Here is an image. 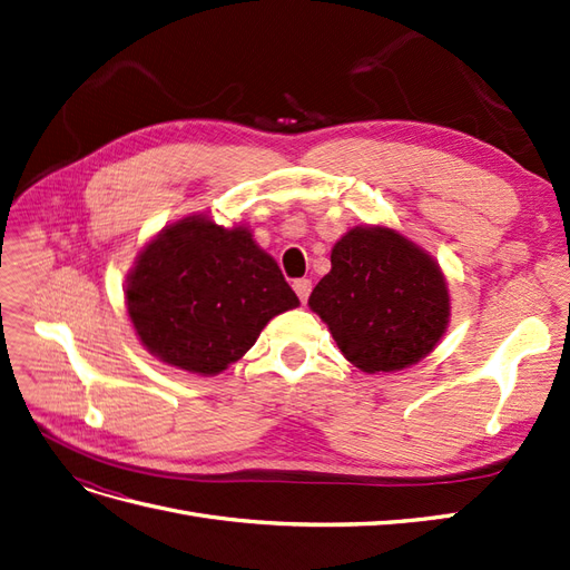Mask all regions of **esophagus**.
Masks as SVG:
<instances>
[{
    "label": "esophagus",
    "mask_w": 570,
    "mask_h": 570,
    "mask_svg": "<svg viewBox=\"0 0 570 570\" xmlns=\"http://www.w3.org/2000/svg\"><path fill=\"white\" fill-rule=\"evenodd\" d=\"M292 287H295V292H297V297L302 299V304H306L308 295H312V281H308V278H299V281L292 283Z\"/></svg>",
    "instance_id": "34e87169"
}]
</instances>
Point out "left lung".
<instances>
[{
	"label": "left lung",
	"mask_w": 570,
	"mask_h": 570,
	"mask_svg": "<svg viewBox=\"0 0 570 570\" xmlns=\"http://www.w3.org/2000/svg\"><path fill=\"white\" fill-rule=\"evenodd\" d=\"M331 264L308 306L356 368L400 371L433 352L450 318L433 258L390 228H354L333 247Z\"/></svg>",
	"instance_id": "obj_1"
}]
</instances>
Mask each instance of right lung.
Listing matches in <instances>:
<instances>
[{
  "label": "right lung",
  "mask_w": 570,
  "mask_h": 570,
  "mask_svg": "<svg viewBox=\"0 0 570 570\" xmlns=\"http://www.w3.org/2000/svg\"><path fill=\"white\" fill-rule=\"evenodd\" d=\"M128 314L164 364L214 375L247 354L264 325L299 299L247 228L193 216L159 233L126 287Z\"/></svg>",
  "instance_id": "add662e5"
}]
</instances>
